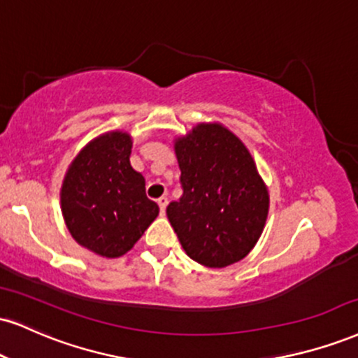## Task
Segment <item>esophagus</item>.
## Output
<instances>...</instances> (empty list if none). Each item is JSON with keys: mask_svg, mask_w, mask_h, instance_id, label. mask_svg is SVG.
Wrapping results in <instances>:
<instances>
[{"mask_svg": "<svg viewBox=\"0 0 358 358\" xmlns=\"http://www.w3.org/2000/svg\"><path fill=\"white\" fill-rule=\"evenodd\" d=\"M157 201H158V206H160V212L165 213V208H166V203H168V198H166V196H160Z\"/></svg>", "mask_w": 358, "mask_h": 358, "instance_id": "34e87169", "label": "esophagus"}]
</instances>
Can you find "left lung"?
I'll return each instance as SVG.
<instances>
[{
  "instance_id": "obj_1",
  "label": "left lung",
  "mask_w": 358,
  "mask_h": 358,
  "mask_svg": "<svg viewBox=\"0 0 358 358\" xmlns=\"http://www.w3.org/2000/svg\"><path fill=\"white\" fill-rule=\"evenodd\" d=\"M183 195L166 217L187 255L210 268L240 262L268 215V190L247 146L222 124H198L175 143Z\"/></svg>"
}]
</instances>
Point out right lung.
Wrapping results in <instances>:
<instances>
[{"label":"right lung","mask_w":358,"mask_h":358,"mask_svg":"<svg viewBox=\"0 0 358 358\" xmlns=\"http://www.w3.org/2000/svg\"><path fill=\"white\" fill-rule=\"evenodd\" d=\"M130 153V135L106 133L81 150L64 176V222L73 238L96 255H124L158 215Z\"/></svg>","instance_id":"add662e5"}]
</instances>
